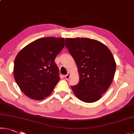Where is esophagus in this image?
I'll return each instance as SVG.
<instances>
[{
  "mask_svg": "<svg viewBox=\"0 0 134 134\" xmlns=\"http://www.w3.org/2000/svg\"><path fill=\"white\" fill-rule=\"evenodd\" d=\"M65 78L66 80H69V78H70V75L69 74H68L67 75H65Z\"/></svg>",
  "mask_w": 134,
  "mask_h": 134,
  "instance_id": "obj_1",
  "label": "esophagus"
}]
</instances>
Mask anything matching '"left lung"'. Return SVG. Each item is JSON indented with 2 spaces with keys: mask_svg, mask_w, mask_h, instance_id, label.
<instances>
[{
  "mask_svg": "<svg viewBox=\"0 0 134 134\" xmlns=\"http://www.w3.org/2000/svg\"><path fill=\"white\" fill-rule=\"evenodd\" d=\"M65 46L79 73V83L71 86L74 93L84 102L97 101L114 79L116 64L111 52L99 41L89 38H66Z\"/></svg>",
  "mask_w": 134,
  "mask_h": 134,
  "instance_id": "8db88e82",
  "label": "left lung"
}]
</instances>
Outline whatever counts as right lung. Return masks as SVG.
<instances>
[{"instance_id":"obj_1","label":"right lung","mask_w":134,"mask_h":134,"mask_svg":"<svg viewBox=\"0 0 134 134\" xmlns=\"http://www.w3.org/2000/svg\"><path fill=\"white\" fill-rule=\"evenodd\" d=\"M64 46V38L46 37L34 41L18 53L14 61V79L27 96L42 100L51 93L60 80L54 60Z\"/></svg>"}]
</instances>
